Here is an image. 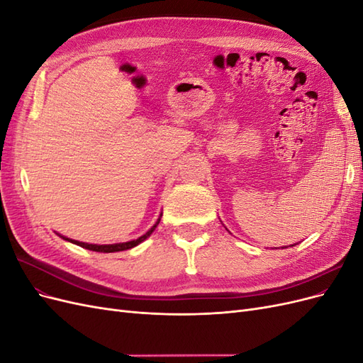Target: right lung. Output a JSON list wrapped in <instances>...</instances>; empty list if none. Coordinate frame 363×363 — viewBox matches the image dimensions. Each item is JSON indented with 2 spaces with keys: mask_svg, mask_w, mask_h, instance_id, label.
Wrapping results in <instances>:
<instances>
[{
  "mask_svg": "<svg viewBox=\"0 0 363 363\" xmlns=\"http://www.w3.org/2000/svg\"><path fill=\"white\" fill-rule=\"evenodd\" d=\"M162 216V215H160ZM160 223V218L157 219V223L152 225L148 232L144 235V236H140V238H138L136 240H130V242H124V244H113V245H95V244H84V242H79V240H72V239H68V238H63V239H67V240H69V242H72V244H75V245H80V247H83V248H86V250H92V251H100V252H115V251H124V250H128V248H133V247H136L138 244H140L142 240H145L152 232H155V228L157 227V224Z\"/></svg>",
  "mask_w": 363,
  "mask_h": 363,
  "instance_id": "add662e5",
  "label": "right lung"
}]
</instances>
